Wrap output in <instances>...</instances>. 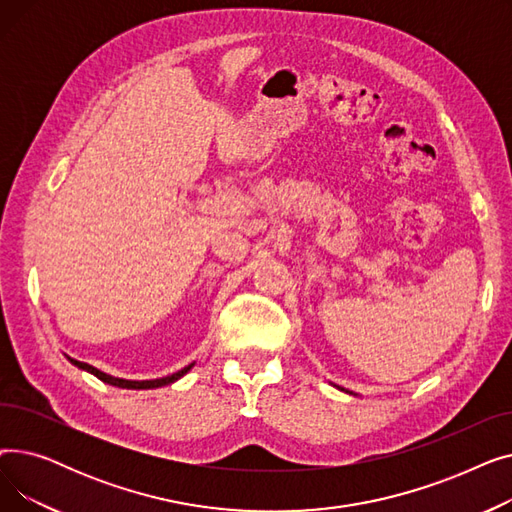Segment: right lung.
<instances>
[{
  "mask_svg": "<svg viewBox=\"0 0 512 512\" xmlns=\"http://www.w3.org/2000/svg\"><path fill=\"white\" fill-rule=\"evenodd\" d=\"M70 363H74L76 367H80V369H85V371H89V373H93L95 378H99L101 382H105V384H110V386H118V388H128V390H147V388H159V386H168V384H172V382H176V380H180L182 375L193 367V363L191 365H186L184 369H180V371H176V373H172V375H166V378H159V380H143V382H130V380H120V378H112V375H107V373H103V371H99V369H95L93 365H89V363H83V361H76V359H70Z\"/></svg>",
  "mask_w": 512,
  "mask_h": 512,
  "instance_id": "right-lung-1",
  "label": "right lung"
}]
</instances>
